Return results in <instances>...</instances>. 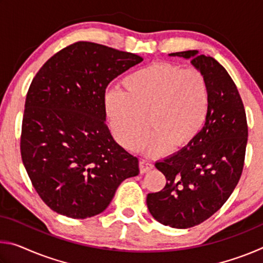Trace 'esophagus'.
<instances>
[{
	"instance_id": "1",
	"label": "esophagus",
	"mask_w": 263,
	"mask_h": 263,
	"mask_svg": "<svg viewBox=\"0 0 263 263\" xmlns=\"http://www.w3.org/2000/svg\"><path fill=\"white\" fill-rule=\"evenodd\" d=\"M153 168H154V164L149 161H146V160H141V161L139 162V171H140V173H142V174H144V173L149 172L151 169H153Z\"/></svg>"
}]
</instances>
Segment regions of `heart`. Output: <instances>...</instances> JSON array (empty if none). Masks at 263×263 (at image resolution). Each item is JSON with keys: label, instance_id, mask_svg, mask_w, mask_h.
<instances>
[{"label": "heart", "instance_id": "b5f03b06", "mask_svg": "<svg viewBox=\"0 0 263 263\" xmlns=\"http://www.w3.org/2000/svg\"><path fill=\"white\" fill-rule=\"evenodd\" d=\"M123 84L125 91L106 92L104 109L115 138L125 148L139 145L144 153L159 157L172 145L188 146L202 131L210 94L201 70L155 62L127 75ZM147 115L154 128L141 143Z\"/></svg>", "mask_w": 263, "mask_h": 263}]
</instances>
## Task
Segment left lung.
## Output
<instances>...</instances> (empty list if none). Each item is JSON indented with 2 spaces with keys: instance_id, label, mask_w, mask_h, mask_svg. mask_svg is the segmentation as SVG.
Listing matches in <instances>:
<instances>
[{
  "instance_id": "left-lung-1",
  "label": "left lung",
  "mask_w": 263,
  "mask_h": 263,
  "mask_svg": "<svg viewBox=\"0 0 263 263\" xmlns=\"http://www.w3.org/2000/svg\"><path fill=\"white\" fill-rule=\"evenodd\" d=\"M189 59L206 79L210 106L196 139L155 163L166 176L164 188L146 198L151 215L174 229L201 224L228 201L241 176L248 127L237 86L212 57L198 51L171 53Z\"/></svg>"
}]
</instances>
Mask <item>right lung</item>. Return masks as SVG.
<instances>
[{
  "label": "right lung",
  "instance_id": "obj_1",
  "mask_svg": "<svg viewBox=\"0 0 263 263\" xmlns=\"http://www.w3.org/2000/svg\"><path fill=\"white\" fill-rule=\"evenodd\" d=\"M142 61L133 53L78 42L51 57L26 94L21 154L33 188L62 216L103 212L116 190L139 174L138 158L105 124L108 84Z\"/></svg>",
  "mask_w": 263,
  "mask_h": 263
}]
</instances>
